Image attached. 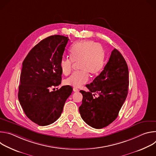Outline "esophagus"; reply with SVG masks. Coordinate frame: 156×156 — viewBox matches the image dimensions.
Returning <instances> with one entry per match:
<instances>
[{
    "instance_id": "1",
    "label": "esophagus",
    "mask_w": 156,
    "mask_h": 156,
    "mask_svg": "<svg viewBox=\"0 0 156 156\" xmlns=\"http://www.w3.org/2000/svg\"><path fill=\"white\" fill-rule=\"evenodd\" d=\"M73 90L74 92H78V91H79V90H78L77 88H76V87H73Z\"/></svg>"
}]
</instances>
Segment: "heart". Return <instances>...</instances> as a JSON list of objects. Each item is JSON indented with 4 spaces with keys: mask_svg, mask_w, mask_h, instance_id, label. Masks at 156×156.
<instances>
[{
    "mask_svg": "<svg viewBox=\"0 0 156 156\" xmlns=\"http://www.w3.org/2000/svg\"><path fill=\"white\" fill-rule=\"evenodd\" d=\"M70 58H63L60 63L62 73L68 75L72 71L73 62L78 63L81 71L72 74L64 83L75 87H80L86 83L90 73L98 74L104 66V52L98 43L90 40H83L76 43L70 51Z\"/></svg>",
    "mask_w": 156,
    "mask_h": 156,
    "instance_id": "b5f03b06",
    "label": "heart"
}]
</instances>
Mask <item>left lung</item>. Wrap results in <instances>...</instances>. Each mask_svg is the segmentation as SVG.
Instances as JSON below:
<instances>
[{
    "mask_svg": "<svg viewBox=\"0 0 156 156\" xmlns=\"http://www.w3.org/2000/svg\"><path fill=\"white\" fill-rule=\"evenodd\" d=\"M128 86L126 62L114 49L103 71L93 83L86 85L89 91H80L83 100L79 111L83 120L96 129L112 123L126 98Z\"/></svg>",
    "mask_w": 156,
    "mask_h": 156,
    "instance_id": "left-lung-1",
    "label": "left lung"
}]
</instances>
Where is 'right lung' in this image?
<instances>
[{
    "mask_svg": "<svg viewBox=\"0 0 156 156\" xmlns=\"http://www.w3.org/2000/svg\"><path fill=\"white\" fill-rule=\"evenodd\" d=\"M69 40L60 35L44 39L30 51L22 64L18 100L28 118L38 125L55 122L72 93L69 85L49 91L51 87L61 83L60 63Z\"/></svg>",
    "mask_w": 156,
    "mask_h": 156,
    "instance_id": "add662e5",
    "label": "right lung"
}]
</instances>
